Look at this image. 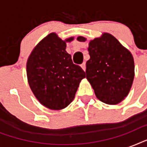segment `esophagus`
Instances as JSON below:
<instances>
[{"label": "esophagus", "instance_id": "obj_1", "mask_svg": "<svg viewBox=\"0 0 147 147\" xmlns=\"http://www.w3.org/2000/svg\"><path fill=\"white\" fill-rule=\"evenodd\" d=\"M81 67L82 68V69L84 70V71H85V70H86V63H85V62H84L81 65Z\"/></svg>", "mask_w": 147, "mask_h": 147}]
</instances>
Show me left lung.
<instances>
[{
    "instance_id": "left-lung-1",
    "label": "left lung",
    "mask_w": 147,
    "mask_h": 147,
    "mask_svg": "<svg viewBox=\"0 0 147 147\" xmlns=\"http://www.w3.org/2000/svg\"><path fill=\"white\" fill-rule=\"evenodd\" d=\"M85 42L86 39L78 36ZM90 59L86 62V78L97 98L107 105H117L130 92L134 78L132 54L109 33L89 42Z\"/></svg>"
}]
</instances>
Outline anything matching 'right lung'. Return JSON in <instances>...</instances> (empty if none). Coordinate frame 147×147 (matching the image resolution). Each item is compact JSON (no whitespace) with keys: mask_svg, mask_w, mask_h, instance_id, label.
<instances>
[{"mask_svg":"<svg viewBox=\"0 0 147 147\" xmlns=\"http://www.w3.org/2000/svg\"><path fill=\"white\" fill-rule=\"evenodd\" d=\"M55 33L40 41L29 56L26 63L27 78L32 92L42 105L52 110L66 107L75 98L85 72L74 64L65 51L66 42Z\"/></svg>","mask_w":147,"mask_h":147,"instance_id":"obj_1","label":"right lung"}]
</instances>
